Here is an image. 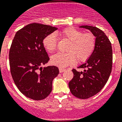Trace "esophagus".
Returning <instances> with one entry per match:
<instances>
[{
	"label": "esophagus",
	"instance_id": "1",
	"mask_svg": "<svg viewBox=\"0 0 122 122\" xmlns=\"http://www.w3.org/2000/svg\"><path fill=\"white\" fill-rule=\"evenodd\" d=\"M65 70L66 69H64L61 68V67H60V68H59V71H60V73L63 72H64V71H65Z\"/></svg>",
	"mask_w": 122,
	"mask_h": 122
}]
</instances>
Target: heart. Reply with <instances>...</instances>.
Listing matches in <instances>:
<instances>
[{"label": "heart", "mask_w": 122, "mask_h": 122, "mask_svg": "<svg viewBox=\"0 0 122 122\" xmlns=\"http://www.w3.org/2000/svg\"><path fill=\"white\" fill-rule=\"evenodd\" d=\"M63 39L69 41L65 53L55 54L51 57V62L61 68L79 62L86 61L92 56L96 45V37L90 32L83 33L73 27H67L60 32ZM57 37L55 34H48L43 40V45L48 52L52 53L57 46Z\"/></svg>", "instance_id": "obj_1"}]
</instances>
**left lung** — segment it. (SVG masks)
<instances>
[{"label":"left lung","instance_id":"8db88e82","mask_svg":"<svg viewBox=\"0 0 122 122\" xmlns=\"http://www.w3.org/2000/svg\"><path fill=\"white\" fill-rule=\"evenodd\" d=\"M89 29L96 37V45L92 56L85 63L73 69L72 79L69 83L71 93L79 99H87L99 93L107 83L112 71V49L109 39L96 27L81 26Z\"/></svg>","mask_w":122,"mask_h":122}]
</instances>
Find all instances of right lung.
<instances>
[{
    "label": "right lung",
    "mask_w": 122,
    "mask_h": 122,
    "mask_svg": "<svg viewBox=\"0 0 122 122\" xmlns=\"http://www.w3.org/2000/svg\"><path fill=\"white\" fill-rule=\"evenodd\" d=\"M56 30L45 24H27L16 32L10 46L9 63L13 81L23 95L34 100H42L50 94L53 80L59 74L55 66L41 67L50 60L43 39Z\"/></svg>",
    "instance_id": "obj_1"
}]
</instances>
